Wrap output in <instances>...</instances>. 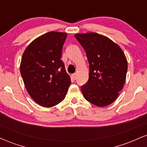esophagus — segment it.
Listing matches in <instances>:
<instances>
[{
	"instance_id": "34e87169",
	"label": "esophagus",
	"mask_w": 147,
	"mask_h": 147,
	"mask_svg": "<svg viewBox=\"0 0 147 147\" xmlns=\"http://www.w3.org/2000/svg\"><path fill=\"white\" fill-rule=\"evenodd\" d=\"M72 78L74 79V80H75L76 79H77V75H76V74L75 73V74H72Z\"/></svg>"
}]
</instances>
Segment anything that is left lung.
<instances>
[{
	"label": "left lung",
	"mask_w": 147,
	"mask_h": 147,
	"mask_svg": "<svg viewBox=\"0 0 147 147\" xmlns=\"http://www.w3.org/2000/svg\"><path fill=\"white\" fill-rule=\"evenodd\" d=\"M89 63V78L81 88L88 102L106 106L117 98L124 87L127 72V60L119 45L97 33L76 34Z\"/></svg>",
	"instance_id": "left-lung-1"
}]
</instances>
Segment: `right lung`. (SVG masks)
Masks as SVG:
<instances>
[{
  "instance_id": "add662e5",
  "label": "right lung",
  "mask_w": 147,
  "mask_h": 147,
  "mask_svg": "<svg viewBox=\"0 0 147 147\" xmlns=\"http://www.w3.org/2000/svg\"><path fill=\"white\" fill-rule=\"evenodd\" d=\"M66 37L65 32L45 33L34 40L22 57L20 71L26 90L44 107L62 102L71 84L61 59Z\"/></svg>"
}]
</instances>
